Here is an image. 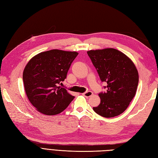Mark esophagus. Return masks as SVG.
I'll list each match as a JSON object with an SVG mask.
<instances>
[{
  "label": "esophagus",
  "instance_id": "1",
  "mask_svg": "<svg viewBox=\"0 0 158 158\" xmlns=\"http://www.w3.org/2000/svg\"><path fill=\"white\" fill-rule=\"evenodd\" d=\"M92 94H93V93H92V92H91V91H88V92H84L82 94V95L85 98H89L92 96Z\"/></svg>",
  "mask_w": 158,
  "mask_h": 158
}]
</instances>
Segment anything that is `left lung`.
<instances>
[{
  "label": "left lung",
  "mask_w": 158,
  "mask_h": 158,
  "mask_svg": "<svg viewBox=\"0 0 158 158\" xmlns=\"http://www.w3.org/2000/svg\"><path fill=\"white\" fill-rule=\"evenodd\" d=\"M87 53L96 69L100 80L106 82V92L99 94L101 102L94 111L111 118L125 111L135 97L138 73L133 62L122 52L113 48L90 50Z\"/></svg>",
  "instance_id": "1"
}]
</instances>
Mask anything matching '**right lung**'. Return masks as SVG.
<instances>
[{
	"label": "right lung",
	"instance_id": "obj_1",
	"mask_svg": "<svg viewBox=\"0 0 158 158\" xmlns=\"http://www.w3.org/2000/svg\"><path fill=\"white\" fill-rule=\"evenodd\" d=\"M75 51L52 49L40 52L28 62L23 73L27 97L38 111L55 115L63 111L74 96L60 86L67 76Z\"/></svg>",
	"mask_w": 158,
	"mask_h": 158
}]
</instances>
